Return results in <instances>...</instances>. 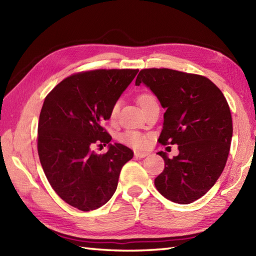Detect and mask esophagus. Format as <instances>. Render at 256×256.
I'll return each instance as SVG.
<instances>
[{"label": "esophagus", "mask_w": 256, "mask_h": 256, "mask_svg": "<svg viewBox=\"0 0 256 256\" xmlns=\"http://www.w3.org/2000/svg\"><path fill=\"white\" fill-rule=\"evenodd\" d=\"M148 155V153H146V152H134V156L138 157V158H144Z\"/></svg>", "instance_id": "1"}]
</instances>
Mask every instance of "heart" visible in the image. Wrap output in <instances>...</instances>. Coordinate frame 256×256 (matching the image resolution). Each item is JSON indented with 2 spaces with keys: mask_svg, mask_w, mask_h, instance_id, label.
Here are the masks:
<instances>
[{
  "mask_svg": "<svg viewBox=\"0 0 256 256\" xmlns=\"http://www.w3.org/2000/svg\"><path fill=\"white\" fill-rule=\"evenodd\" d=\"M138 102L144 112L148 110L150 106H153L154 103H157L155 96L150 94H140L138 96ZM118 111V102L114 103L111 108L110 120H114L116 118ZM118 140L121 143L128 146H131V148H144L148 143V136L138 131H125L124 133L120 135Z\"/></svg>",
  "mask_w": 256,
  "mask_h": 256,
  "instance_id": "b5f03b06",
  "label": "heart"
}]
</instances>
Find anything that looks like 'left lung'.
Returning <instances> with one entry per match:
<instances>
[{
    "mask_svg": "<svg viewBox=\"0 0 256 256\" xmlns=\"http://www.w3.org/2000/svg\"><path fill=\"white\" fill-rule=\"evenodd\" d=\"M140 84L166 108L160 143L176 144L179 150L172 158L157 153L165 168L155 186L172 202L192 204L208 192L224 170L233 132L229 104L204 76L150 68L140 72L135 84Z\"/></svg>",
    "mask_w": 256,
    "mask_h": 256,
    "instance_id": "left-lung-1",
    "label": "left lung"
}]
</instances>
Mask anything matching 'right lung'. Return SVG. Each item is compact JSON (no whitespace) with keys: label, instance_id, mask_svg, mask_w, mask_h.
<instances>
[{"label":"right lung","instance_id":"obj_1","mask_svg":"<svg viewBox=\"0 0 256 256\" xmlns=\"http://www.w3.org/2000/svg\"><path fill=\"white\" fill-rule=\"evenodd\" d=\"M138 69H98L64 79L44 101L38 122V155L50 186L81 211L100 208L116 192L118 176L133 152L102 126ZM96 142L109 145L96 154Z\"/></svg>","mask_w":256,"mask_h":256}]
</instances>
